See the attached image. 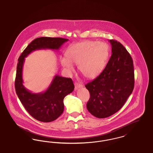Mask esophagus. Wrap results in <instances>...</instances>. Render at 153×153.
<instances>
[{
    "label": "esophagus",
    "mask_w": 153,
    "mask_h": 153,
    "mask_svg": "<svg viewBox=\"0 0 153 153\" xmlns=\"http://www.w3.org/2000/svg\"><path fill=\"white\" fill-rule=\"evenodd\" d=\"M74 87H74L75 89L77 90V89H79L80 88L82 87V85L81 84H79V83H75Z\"/></svg>",
    "instance_id": "1"
}]
</instances>
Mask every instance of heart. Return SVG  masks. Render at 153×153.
I'll return each instance as SVG.
<instances>
[{
  "label": "heart",
  "mask_w": 153,
  "mask_h": 153,
  "mask_svg": "<svg viewBox=\"0 0 153 153\" xmlns=\"http://www.w3.org/2000/svg\"><path fill=\"white\" fill-rule=\"evenodd\" d=\"M109 53L106 43L87 41L72 45L66 51L68 57L61 56L60 62L69 73L74 71L73 63L79 65L80 73L84 77L94 79L104 69Z\"/></svg>",
  "instance_id": "obj_1"
}]
</instances>
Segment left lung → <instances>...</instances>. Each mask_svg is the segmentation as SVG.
<instances>
[{
    "instance_id": "left-lung-1",
    "label": "left lung",
    "mask_w": 153,
    "mask_h": 153,
    "mask_svg": "<svg viewBox=\"0 0 153 153\" xmlns=\"http://www.w3.org/2000/svg\"><path fill=\"white\" fill-rule=\"evenodd\" d=\"M112 55L101 74L85 85L90 94L88 111L97 118L114 115L120 109L134 87L130 54L119 42L110 39Z\"/></svg>"
}]
</instances>
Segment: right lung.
<instances>
[{
    "mask_svg": "<svg viewBox=\"0 0 153 153\" xmlns=\"http://www.w3.org/2000/svg\"><path fill=\"white\" fill-rule=\"evenodd\" d=\"M68 41V39L62 38H38L27 46L18 59L15 81L16 93L25 109L37 120L51 122L57 119L64 111V97L73 92L74 86L71 78L56 75L45 91L37 94L30 92L23 84L22 72L25 58L37 50H59Z\"/></svg>",
    "mask_w": 153,
    "mask_h": 153,
    "instance_id": "right-lung-1",
    "label": "right lung"
}]
</instances>
